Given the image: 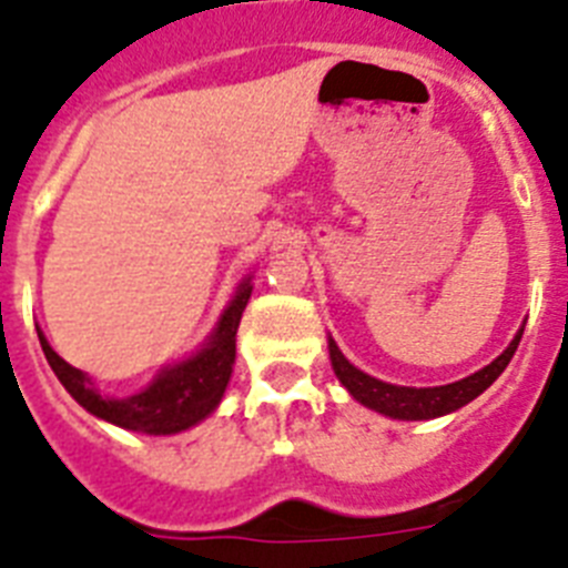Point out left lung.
I'll list each match as a JSON object with an SVG mask.
<instances>
[{"instance_id":"left-lung-1","label":"left lung","mask_w":568,"mask_h":568,"mask_svg":"<svg viewBox=\"0 0 568 568\" xmlns=\"http://www.w3.org/2000/svg\"><path fill=\"white\" fill-rule=\"evenodd\" d=\"M519 337H523V328L505 346L503 355L494 357L479 373L454 381V384H442V387H398V384L373 378L364 369H357L355 364H349L332 337H328V357H332V369H335L337 381L349 389V395L357 404L375 409L381 416L398 418V422H427V418L456 413L459 407L474 402L476 395H483L503 375V369L508 366L514 352H517Z\"/></svg>"}]
</instances>
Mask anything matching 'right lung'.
Returning a JSON list of instances; mask_svg holds the SVG:
<instances>
[{"label": "right lung", "mask_w": 568, "mask_h": 568, "mask_svg": "<svg viewBox=\"0 0 568 568\" xmlns=\"http://www.w3.org/2000/svg\"><path fill=\"white\" fill-rule=\"evenodd\" d=\"M251 280H254L251 274L242 276L231 303L219 314L213 332L204 337V343L193 355L161 366L144 389L123 395V398L100 393L83 369L65 364L63 357L51 349L42 328H37V335H40L45 361L60 378V384L69 389L71 398L85 413H92L94 418L114 424V427H123V430L146 433V436H175V433L190 430L204 422L222 404L233 364H236V328H240L242 312L254 292Z\"/></svg>", "instance_id": "add662e5"}]
</instances>
